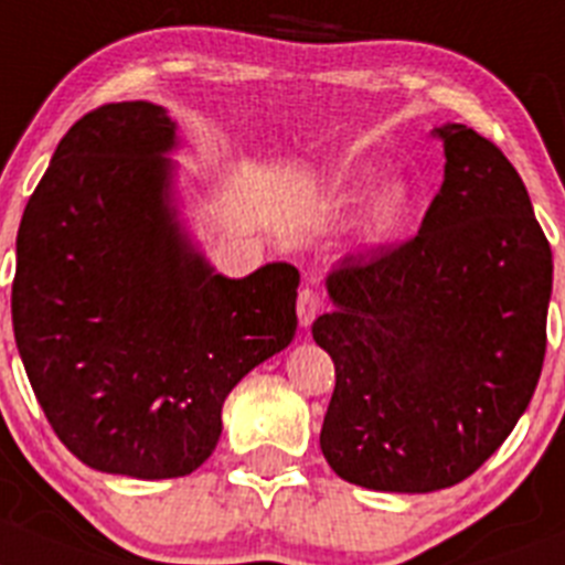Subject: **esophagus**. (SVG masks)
<instances>
[{"instance_id": "obj_1", "label": "esophagus", "mask_w": 565, "mask_h": 565, "mask_svg": "<svg viewBox=\"0 0 565 565\" xmlns=\"http://www.w3.org/2000/svg\"><path fill=\"white\" fill-rule=\"evenodd\" d=\"M322 310V297H319L313 288H302L297 297V317L302 328H310V322L317 319V313Z\"/></svg>"}]
</instances>
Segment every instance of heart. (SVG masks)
I'll return each instance as SVG.
<instances>
[{
    "label": "heart",
    "mask_w": 565,
    "mask_h": 565,
    "mask_svg": "<svg viewBox=\"0 0 565 565\" xmlns=\"http://www.w3.org/2000/svg\"><path fill=\"white\" fill-rule=\"evenodd\" d=\"M408 204H412V199H408V193L403 188L386 190V193L375 201L372 221H375L377 230H395V226L406 218Z\"/></svg>",
    "instance_id": "heart-1"
}]
</instances>
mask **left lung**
I'll return each instance as SVG.
<instances>
[{"mask_svg":"<svg viewBox=\"0 0 565 565\" xmlns=\"http://www.w3.org/2000/svg\"><path fill=\"white\" fill-rule=\"evenodd\" d=\"M420 232L330 271L313 339L335 364L322 454L344 482L431 493L468 479L530 406L546 353L552 248L519 170L448 122Z\"/></svg>","mask_w":565,"mask_h":565,"instance_id":"1","label":"left lung"}]
</instances>
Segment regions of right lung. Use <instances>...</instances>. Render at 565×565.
<instances>
[{
  "mask_svg": "<svg viewBox=\"0 0 565 565\" xmlns=\"http://www.w3.org/2000/svg\"><path fill=\"white\" fill-rule=\"evenodd\" d=\"M173 145L153 103L83 114L15 237V347L46 420L81 462L134 479L193 473L226 395L297 333V268L226 279L179 232Z\"/></svg>",
  "mask_w": 565,
  "mask_h": 565,
  "instance_id": "right-lung-1",
  "label": "right lung"
}]
</instances>
